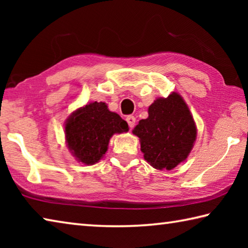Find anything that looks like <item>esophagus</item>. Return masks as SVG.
Masks as SVG:
<instances>
[{
    "label": "esophagus",
    "mask_w": 248,
    "mask_h": 248,
    "mask_svg": "<svg viewBox=\"0 0 248 248\" xmlns=\"http://www.w3.org/2000/svg\"><path fill=\"white\" fill-rule=\"evenodd\" d=\"M125 120H127L130 129H132L134 127V124H136V118H134L133 116H128L127 118H125Z\"/></svg>",
    "instance_id": "esophagus-1"
}]
</instances>
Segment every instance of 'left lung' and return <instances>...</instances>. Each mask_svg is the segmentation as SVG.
Returning <instances> with one entry per match:
<instances>
[{"mask_svg": "<svg viewBox=\"0 0 248 248\" xmlns=\"http://www.w3.org/2000/svg\"><path fill=\"white\" fill-rule=\"evenodd\" d=\"M139 137L144 159L156 170H173L194 146L197 128L182 96L171 93L149 107V117L132 131Z\"/></svg>", "mask_w": 248, "mask_h": 248, "instance_id": "left-lung-1", "label": "left lung"}]
</instances>
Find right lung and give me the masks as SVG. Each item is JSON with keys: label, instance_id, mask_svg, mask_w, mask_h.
Wrapping results in <instances>:
<instances>
[{"label": "right lung", "instance_id": "add662e5", "mask_svg": "<svg viewBox=\"0 0 248 248\" xmlns=\"http://www.w3.org/2000/svg\"><path fill=\"white\" fill-rule=\"evenodd\" d=\"M128 124L100 102L78 108L65 124L68 148L78 162L86 165L97 163L106 153L110 138L115 133L128 131Z\"/></svg>", "mask_w": 248, "mask_h": 248}]
</instances>
